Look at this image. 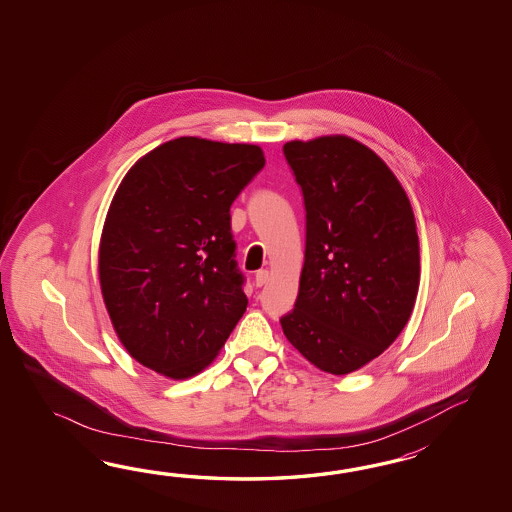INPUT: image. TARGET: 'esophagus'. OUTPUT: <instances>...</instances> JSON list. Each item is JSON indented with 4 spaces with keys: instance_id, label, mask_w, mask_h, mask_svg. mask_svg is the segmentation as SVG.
Segmentation results:
<instances>
[{
    "instance_id": "obj_1",
    "label": "esophagus",
    "mask_w": 512,
    "mask_h": 512,
    "mask_svg": "<svg viewBox=\"0 0 512 512\" xmlns=\"http://www.w3.org/2000/svg\"><path fill=\"white\" fill-rule=\"evenodd\" d=\"M269 278H271V272L258 271L256 272V276H254V283H256V287H261V285H265V283L269 282Z\"/></svg>"
}]
</instances>
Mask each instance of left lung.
<instances>
[{
  "instance_id": "left-lung-1",
  "label": "left lung",
  "mask_w": 512,
  "mask_h": 512,
  "mask_svg": "<svg viewBox=\"0 0 512 512\" xmlns=\"http://www.w3.org/2000/svg\"><path fill=\"white\" fill-rule=\"evenodd\" d=\"M305 205L298 298L283 335L318 370L348 375L401 335L421 280L414 210L390 166L348 135L283 144Z\"/></svg>"
}]
</instances>
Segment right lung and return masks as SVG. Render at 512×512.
<instances>
[{
	"label": "right lung",
	"mask_w": 512,
	"mask_h": 512,
	"mask_svg": "<svg viewBox=\"0 0 512 512\" xmlns=\"http://www.w3.org/2000/svg\"><path fill=\"white\" fill-rule=\"evenodd\" d=\"M260 146L179 137L120 181L98 245V280L120 344L183 381L208 368L247 309L230 205L260 172Z\"/></svg>",
	"instance_id": "obj_1"
}]
</instances>
